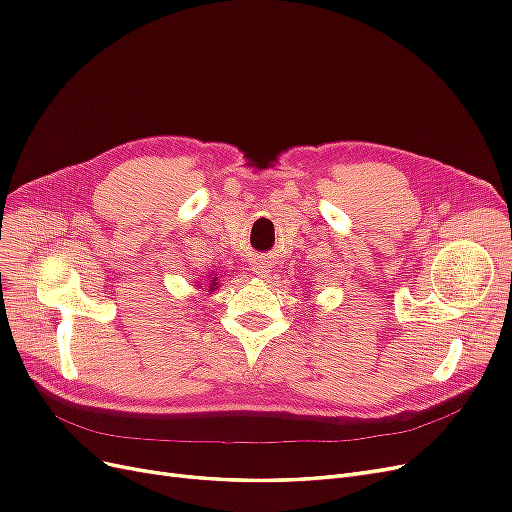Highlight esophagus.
I'll return each instance as SVG.
<instances>
[{"label":"esophagus","instance_id":"obj_1","mask_svg":"<svg viewBox=\"0 0 512 512\" xmlns=\"http://www.w3.org/2000/svg\"><path fill=\"white\" fill-rule=\"evenodd\" d=\"M255 272H257V276H261V278H263V276H268V272H270V270H268L266 263H257V266H255Z\"/></svg>","mask_w":512,"mask_h":512}]
</instances>
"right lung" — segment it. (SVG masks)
Listing matches in <instances>:
<instances>
[{
    "label": "right lung",
    "mask_w": 512,
    "mask_h": 512,
    "mask_svg": "<svg viewBox=\"0 0 512 512\" xmlns=\"http://www.w3.org/2000/svg\"><path fill=\"white\" fill-rule=\"evenodd\" d=\"M206 287H208V291H211V293H213V291H215V289L219 287V282H217V276H213V280H208V285H206Z\"/></svg>",
    "instance_id": "1"
}]
</instances>
